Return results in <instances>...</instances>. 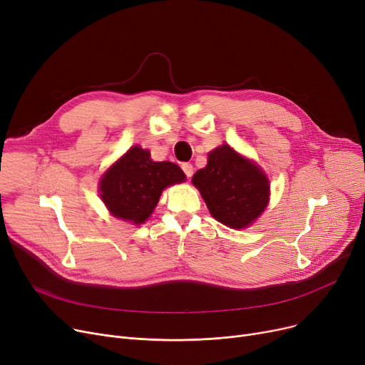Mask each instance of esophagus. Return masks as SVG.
I'll return each instance as SVG.
<instances>
[{
    "mask_svg": "<svg viewBox=\"0 0 365 365\" xmlns=\"http://www.w3.org/2000/svg\"><path fill=\"white\" fill-rule=\"evenodd\" d=\"M182 170H183V173L186 175V178H190V176H192V173H194V167H192V164L183 163V164H182Z\"/></svg>",
    "mask_w": 365,
    "mask_h": 365,
    "instance_id": "obj_1",
    "label": "esophagus"
}]
</instances>
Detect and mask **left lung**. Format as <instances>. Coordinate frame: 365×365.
<instances>
[{"label":"left lung","mask_w":365,"mask_h":365,"mask_svg":"<svg viewBox=\"0 0 365 365\" xmlns=\"http://www.w3.org/2000/svg\"><path fill=\"white\" fill-rule=\"evenodd\" d=\"M192 183L212 216L229 227L253 223L269 200V182L262 170L229 145L208 153L207 167L195 173Z\"/></svg>","instance_id":"obj_1"}]
</instances>
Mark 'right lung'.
Listing matches in <instances>:
<instances>
[{"mask_svg":"<svg viewBox=\"0 0 365 365\" xmlns=\"http://www.w3.org/2000/svg\"><path fill=\"white\" fill-rule=\"evenodd\" d=\"M185 180L182 168L170 161L155 163L150 152L133 146L101 180V197L115 217L143 223L155 208L163 189Z\"/></svg>","mask_w":365,"mask_h":365,"instance_id":"add662e5","label":"right lung"}]
</instances>
